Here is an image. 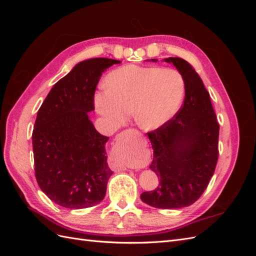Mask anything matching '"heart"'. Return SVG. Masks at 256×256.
Listing matches in <instances>:
<instances>
[{
	"instance_id": "heart-1",
	"label": "heart",
	"mask_w": 256,
	"mask_h": 256,
	"mask_svg": "<svg viewBox=\"0 0 256 256\" xmlns=\"http://www.w3.org/2000/svg\"><path fill=\"white\" fill-rule=\"evenodd\" d=\"M106 84L108 88L95 95V108L114 128L132 111L141 129L161 127L177 111L184 92L182 74L170 68L124 66L108 74Z\"/></svg>"
}]
</instances>
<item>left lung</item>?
<instances>
[{"instance_id":"1","label":"left lung","mask_w":256,"mask_h":256,"mask_svg":"<svg viewBox=\"0 0 256 256\" xmlns=\"http://www.w3.org/2000/svg\"><path fill=\"white\" fill-rule=\"evenodd\" d=\"M164 62L182 74L184 100L173 118L148 132L154 150L150 168L160 184L157 189L143 192L141 200L152 207L178 209L194 203L207 188L218 161L220 127L196 69L180 58Z\"/></svg>"}]
</instances>
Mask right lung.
Returning a JSON list of instances; mask_svg holds the SVG:
<instances>
[{"label": "right lung", "mask_w": 256, "mask_h": 256, "mask_svg": "<svg viewBox=\"0 0 256 256\" xmlns=\"http://www.w3.org/2000/svg\"><path fill=\"white\" fill-rule=\"evenodd\" d=\"M120 60L95 58L80 62L49 92L32 134L35 176L42 191L58 205L81 209L104 200L113 174L106 143L90 120L100 76Z\"/></svg>", "instance_id": "obj_1"}]
</instances>
